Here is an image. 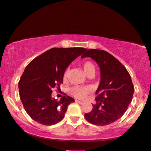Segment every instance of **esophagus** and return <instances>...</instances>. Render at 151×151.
<instances>
[{
    "label": "esophagus",
    "instance_id": "esophagus-1",
    "mask_svg": "<svg viewBox=\"0 0 151 151\" xmlns=\"http://www.w3.org/2000/svg\"><path fill=\"white\" fill-rule=\"evenodd\" d=\"M75 101L77 102V104H83V102L81 101H79V100H77V99H76Z\"/></svg>",
    "mask_w": 151,
    "mask_h": 151
}]
</instances>
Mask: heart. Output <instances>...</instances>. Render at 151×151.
<instances>
[{
  "mask_svg": "<svg viewBox=\"0 0 151 151\" xmlns=\"http://www.w3.org/2000/svg\"><path fill=\"white\" fill-rule=\"evenodd\" d=\"M81 67L83 68L84 72L86 75L92 73V72H95V67H94V64L91 61H84L81 64ZM68 75V70H66L63 74V79H66ZM92 91L91 88L89 86H76L70 88L69 89V92L70 94L72 96H75V97L79 98V99H82V98L85 97V96L90 93Z\"/></svg>",
  "mask_w": 151,
  "mask_h": 151,
  "instance_id": "1",
  "label": "heart"
}]
</instances>
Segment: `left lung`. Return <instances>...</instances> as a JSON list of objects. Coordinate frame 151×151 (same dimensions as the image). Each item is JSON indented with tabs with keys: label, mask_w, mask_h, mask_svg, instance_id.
<instances>
[{
	"label": "left lung",
	"mask_w": 151,
	"mask_h": 151,
	"mask_svg": "<svg viewBox=\"0 0 151 151\" xmlns=\"http://www.w3.org/2000/svg\"><path fill=\"white\" fill-rule=\"evenodd\" d=\"M90 57L99 66L101 81L96 91V103L86 120L96 126L113 123L123 116L132 101L134 86L126 68L112 55L102 50H88L81 58Z\"/></svg>",
	"instance_id": "1"
}]
</instances>
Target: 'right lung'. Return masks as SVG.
Returning <instances> with one entry per match:
<instances>
[{
	"mask_svg": "<svg viewBox=\"0 0 151 151\" xmlns=\"http://www.w3.org/2000/svg\"><path fill=\"white\" fill-rule=\"evenodd\" d=\"M86 50L83 47H54L27 65L19 83V95L32 119L50 126L63 119L68 106L74 99L65 94L57 101L52 97V90H59L66 68Z\"/></svg>",
	"mask_w": 151,
	"mask_h": 151,
	"instance_id": "right-lung-1",
	"label": "right lung"
}]
</instances>
